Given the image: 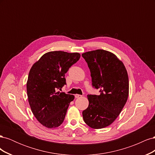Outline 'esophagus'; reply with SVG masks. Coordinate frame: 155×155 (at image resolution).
Segmentation results:
<instances>
[{"label": "esophagus", "instance_id": "esophagus-1", "mask_svg": "<svg viewBox=\"0 0 155 155\" xmlns=\"http://www.w3.org/2000/svg\"><path fill=\"white\" fill-rule=\"evenodd\" d=\"M81 97H82V96L80 95V94H76V95H75V97H76V98H80Z\"/></svg>", "mask_w": 155, "mask_h": 155}]
</instances>
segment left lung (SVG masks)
Masks as SVG:
<instances>
[{
  "label": "left lung",
  "mask_w": 155,
  "mask_h": 155,
  "mask_svg": "<svg viewBox=\"0 0 155 155\" xmlns=\"http://www.w3.org/2000/svg\"><path fill=\"white\" fill-rule=\"evenodd\" d=\"M90 69L92 87L100 94H88L84 121L93 129L110 125L119 116L129 96L128 74L124 63L110 51L96 50L82 54Z\"/></svg>",
  "instance_id": "obj_1"
}]
</instances>
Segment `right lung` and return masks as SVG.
I'll list each match as a JSON object with an SVG mask.
<instances>
[{
    "mask_svg": "<svg viewBox=\"0 0 155 155\" xmlns=\"http://www.w3.org/2000/svg\"><path fill=\"white\" fill-rule=\"evenodd\" d=\"M79 58V53L50 51L30 70L26 84L28 102L36 119L46 127H58L63 122L74 96L57 91L66 85L65 74Z\"/></svg>",
    "mask_w": 155,
    "mask_h": 155,
    "instance_id": "add662e5",
    "label": "right lung"
}]
</instances>
